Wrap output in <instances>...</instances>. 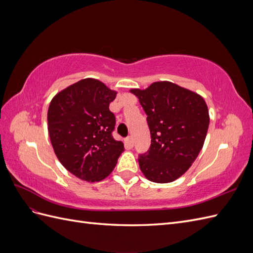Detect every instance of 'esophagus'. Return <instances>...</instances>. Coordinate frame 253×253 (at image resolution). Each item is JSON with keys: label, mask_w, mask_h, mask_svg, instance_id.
Returning <instances> with one entry per match:
<instances>
[{"label": "esophagus", "mask_w": 253, "mask_h": 253, "mask_svg": "<svg viewBox=\"0 0 253 253\" xmlns=\"http://www.w3.org/2000/svg\"><path fill=\"white\" fill-rule=\"evenodd\" d=\"M126 143L128 148H133L134 147V139L132 136H128L126 138Z\"/></svg>", "instance_id": "obj_1"}]
</instances>
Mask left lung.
<instances>
[{"instance_id": "obj_1", "label": "left lung", "mask_w": 253, "mask_h": 253, "mask_svg": "<svg viewBox=\"0 0 253 253\" xmlns=\"http://www.w3.org/2000/svg\"><path fill=\"white\" fill-rule=\"evenodd\" d=\"M131 93L147 114L151 134L149 150L138 155L141 172L158 183L177 179L203 148L209 126L208 106L200 95L167 81Z\"/></svg>"}]
</instances>
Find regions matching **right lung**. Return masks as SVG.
Segmentation results:
<instances>
[{
  "label": "right lung",
  "mask_w": 253,
  "mask_h": 253,
  "mask_svg": "<svg viewBox=\"0 0 253 253\" xmlns=\"http://www.w3.org/2000/svg\"><path fill=\"white\" fill-rule=\"evenodd\" d=\"M100 81L83 79L52 98L47 113L53 151L65 169L86 181L104 179L114 170L124 143L114 139L116 98Z\"/></svg>",
  "instance_id": "1"
}]
</instances>
